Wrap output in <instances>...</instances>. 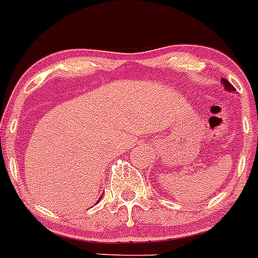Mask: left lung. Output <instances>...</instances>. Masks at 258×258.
I'll list each match as a JSON object with an SVG mask.
<instances>
[{"label":"left lung","instance_id":"1","mask_svg":"<svg viewBox=\"0 0 258 258\" xmlns=\"http://www.w3.org/2000/svg\"><path fill=\"white\" fill-rule=\"evenodd\" d=\"M222 83L224 84V87H226V89H228L229 92H234L236 91V88H234L233 86H232L231 83H229L228 81H227V79H224V78H222Z\"/></svg>","mask_w":258,"mask_h":258}]
</instances>
